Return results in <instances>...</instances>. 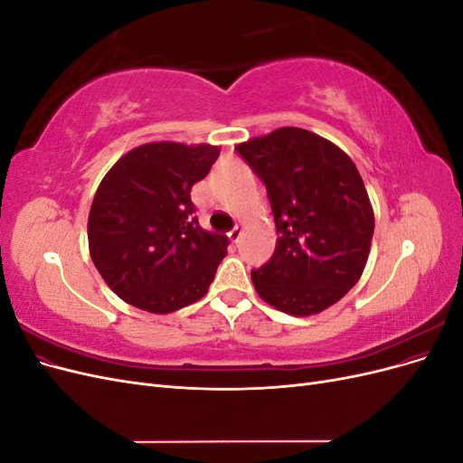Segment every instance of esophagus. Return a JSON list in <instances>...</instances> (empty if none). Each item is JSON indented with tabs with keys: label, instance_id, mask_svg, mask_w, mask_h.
Masks as SVG:
<instances>
[{
	"label": "esophagus",
	"instance_id": "34e87169",
	"mask_svg": "<svg viewBox=\"0 0 463 463\" xmlns=\"http://www.w3.org/2000/svg\"><path fill=\"white\" fill-rule=\"evenodd\" d=\"M241 233H243V230H241V226H235L228 235H230V240L233 241V243H237L241 240Z\"/></svg>",
	"mask_w": 463,
	"mask_h": 463
}]
</instances>
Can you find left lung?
I'll use <instances>...</instances> for the list:
<instances>
[{"instance_id": "obj_1", "label": "left lung", "mask_w": 463, "mask_h": 463, "mask_svg": "<svg viewBox=\"0 0 463 463\" xmlns=\"http://www.w3.org/2000/svg\"><path fill=\"white\" fill-rule=\"evenodd\" d=\"M269 193L274 255L250 270L259 296L293 317L340 301L365 269L374 214L355 164L334 143L282 128L235 146Z\"/></svg>"}]
</instances>
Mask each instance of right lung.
I'll use <instances>...</instances> for the list:
<instances>
[{
  "label": "right lung",
  "mask_w": 463,
  "mask_h": 463,
  "mask_svg": "<svg viewBox=\"0 0 463 463\" xmlns=\"http://www.w3.org/2000/svg\"><path fill=\"white\" fill-rule=\"evenodd\" d=\"M218 146L150 143L121 156L98 187L89 214L92 262L111 291L148 313L199 301L228 240L201 228L191 189Z\"/></svg>",
  "instance_id": "1"
}]
</instances>
